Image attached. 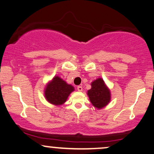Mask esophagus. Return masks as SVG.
Returning a JSON list of instances; mask_svg holds the SVG:
<instances>
[{
    "mask_svg": "<svg viewBox=\"0 0 154 154\" xmlns=\"http://www.w3.org/2000/svg\"><path fill=\"white\" fill-rule=\"evenodd\" d=\"M77 90L79 91H82V90H83V88H82V86H77Z\"/></svg>",
    "mask_w": 154,
    "mask_h": 154,
    "instance_id": "34e87169",
    "label": "esophagus"
}]
</instances>
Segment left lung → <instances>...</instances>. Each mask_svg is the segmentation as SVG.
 Returning a JSON list of instances; mask_svg holds the SVG:
<instances>
[{
	"label": "left lung",
	"instance_id": "1",
	"mask_svg": "<svg viewBox=\"0 0 154 154\" xmlns=\"http://www.w3.org/2000/svg\"><path fill=\"white\" fill-rule=\"evenodd\" d=\"M91 103L95 107L101 109L110 101V92L101 78L91 83V88L87 93Z\"/></svg>",
	"mask_w": 154,
	"mask_h": 154
}]
</instances>
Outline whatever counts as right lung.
<instances>
[{"mask_svg": "<svg viewBox=\"0 0 154 154\" xmlns=\"http://www.w3.org/2000/svg\"><path fill=\"white\" fill-rule=\"evenodd\" d=\"M74 91V87L69 85L58 77H54L46 87L45 91L47 101L55 105H60L66 101L70 94Z\"/></svg>", "mask_w": 154, "mask_h": 154, "instance_id": "right-lung-1", "label": "right lung"}]
</instances>
